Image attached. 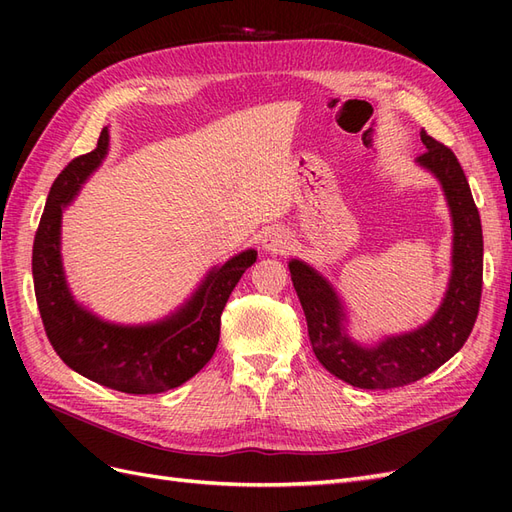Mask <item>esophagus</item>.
Masks as SVG:
<instances>
[{
  "instance_id": "esophagus-1",
  "label": "esophagus",
  "mask_w": 512,
  "mask_h": 512,
  "mask_svg": "<svg viewBox=\"0 0 512 512\" xmlns=\"http://www.w3.org/2000/svg\"><path fill=\"white\" fill-rule=\"evenodd\" d=\"M262 250L269 254H286L290 250V237L282 228H269L262 237Z\"/></svg>"
}]
</instances>
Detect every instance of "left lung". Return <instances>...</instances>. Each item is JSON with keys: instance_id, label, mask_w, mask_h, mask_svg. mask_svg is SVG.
<instances>
[{"instance_id": "obj_1", "label": "left lung", "mask_w": 512, "mask_h": 512, "mask_svg": "<svg viewBox=\"0 0 512 512\" xmlns=\"http://www.w3.org/2000/svg\"><path fill=\"white\" fill-rule=\"evenodd\" d=\"M416 162L442 185L453 218V271L438 312L410 333L361 346L346 333L344 307L333 286L303 260L288 262L294 290L303 305L309 342L316 359L333 376L359 389L384 391L425 378L466 344L483 292V228L470 185L455 153L431 138Z\"/></svg>"}]
</instances>
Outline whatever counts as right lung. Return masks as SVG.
<instances>
[{"label": "right lung", "instance_id": "add662e5", "mask_svg": "<svg viewBox=\"0 0 512 512\" xmlns=\"http://www.w3.org/2000/svg\"><path fill=\"white\" fill-rule=\"evenodd\" d=\"M108 151V130L98 147L74 158L51 185L34 239L32 273L36 301L51 346L70 369L108 389L158 395L196 376L218 348L224 305L256 250L232 256L209 271L205 282L175 314L153 324L123 327L104 322L74 301L61 265V213L79 194Z\"/></svg>", "mask_w": 512, "mask_h": 512}]
</instances>
